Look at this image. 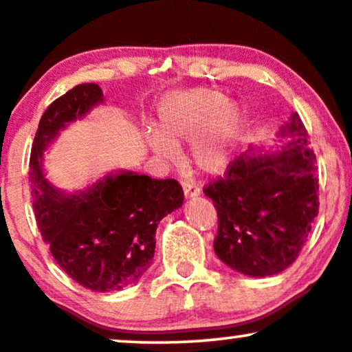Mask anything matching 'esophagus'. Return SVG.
I'll list each match as a JSON object with an SVG mask.
<instances>
[{
  "instance_id": "1",
  "label": "esophagus",
  "mask_w": 352,
  "mask_h": 352,
  "mask_svg": "<svg viewBox=\"0 0 352 352\" xmlns=\"http://www.w3.org/2000/svg\"><path fill=\"white\" fill-rule=\"evenodd\" d=\"M181 186H183L186 197H196V196H199V194H201V188H199V186L194 183V181L183 179V181H181Z\"/></svg>"
}]
</instances>
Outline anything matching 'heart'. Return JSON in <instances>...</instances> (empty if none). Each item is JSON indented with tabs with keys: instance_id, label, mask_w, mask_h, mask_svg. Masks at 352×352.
<instances>
[{
	"instance_id": "heart-1",
	"label": "heart",
	"mask_w": 352,
	"mask_h": 352,
	"mask_svg": "<svg viewBox=\"0 0 352 352\" xmlns=\"http://www.w3.org/2000/svg\"><path fill=\"white\" fill-rule=\"evenodd\" d=\"M245 114L236 102L227 101L219 89L177 91L160 102L156 132L148 145L164 160L175 156L173 145L192 141V158L204 171L217 173L227 164L243 132Z\"/></svg>"
}]
</instances>
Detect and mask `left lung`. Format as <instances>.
Segmentation results:
<instances>
[{
	"mask_svg": "<svg viewBox=\"0 0 352 352\" xmlns=\"http://www.w3.org/2000/svg\"><path fill=\"white\" fill-rule=\"evenodd\" d=\"M285 133L282 150L236 156L204 188L219 220L215 254L251 277L279 274L296 261L318 215L316 156L297 112Z\"/></svg>",
	"mask_w": 352,
	"mask_h": 352,
	"instance_id": "obj_1",
	"label": "left lung"
}]
</instances>
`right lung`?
Wrapping results in <instances>:
<instances>
[{
  "mask_svg": "<svg viewBox=\"0 0 352 352\" xmlns=\"http://www.w3.org/2000/svg\"><path fill=\"white\" fill-rule=\"evenodd\" d=\"M101 101L102 89L85 83L47 107L34 137L29 177L37 227L56 264L83 287L111 292L150 267L158 222L183 206L184 192L176 179L130 171L109 175L80 196H65L43 179L41 158L47 143Z\"/></svg>",
  "mask_w": 352,
  "mask_h": 352,
  "instance_id": "add662e5",
  "label": "right lung"
}]
</instances>
